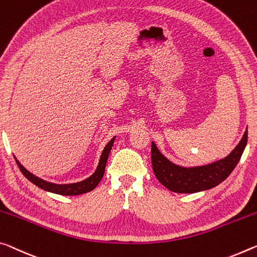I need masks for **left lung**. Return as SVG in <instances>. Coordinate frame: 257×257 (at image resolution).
<instances>
[{
	"instance_id": "left-lung-1",
	"label": "left lung",
	"mask_w": 257,
	"mask_h": 257,
	"mask_svg": "<svg viewBox=\"0 0 257 257\" xmlns=\"http://www.w3.org/2000/svg\"><path fill=\"white\" fill-rule=\"evenodd\" d=\"M248 132L229 156L213 164L199 167H182L173 164L162 154L152 142L151 159L153 172L158 181L167 189L176 193H195L209 190L225 181L235 168L247 145Z\"/></svg>"
}]
</instances>
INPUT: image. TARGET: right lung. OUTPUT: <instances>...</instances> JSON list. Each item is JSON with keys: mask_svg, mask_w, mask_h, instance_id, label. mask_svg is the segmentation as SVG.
<instances>
[{"mask_svg": "<svg viewBox=\"0 0 257 257\" xmlns=\"http://www.w3.org/2000/svg\"><path fill=\"white\" fill-rule=\"evenodd\" d=\"M114 140H115V136H114L111 141L108 142L107 145L105 146L103 152H101V156L99 159L98 166L90 177L85 178V180L77 182V183H71V184H55V183H50L42 180L38 176H35L32 173L28 172V170L24 167L20 162L17 160V158H15L16 162L19 167L20 172L24 174L28 181H31L33 184L36 186H39L40 189H42L44 191H48V192H52L56 194H60V195H79V194H83L87 192H90L95 187L98 185V183L101 181V178L104 176L105 173V167H106V162H107V158L109 156V152H111L112 146L114 143Z\"/></svg>", "mask_w": 257, "mask_h": 257, "instance_id": "right-lung-1", "label": "right lung"}]
</instances>
